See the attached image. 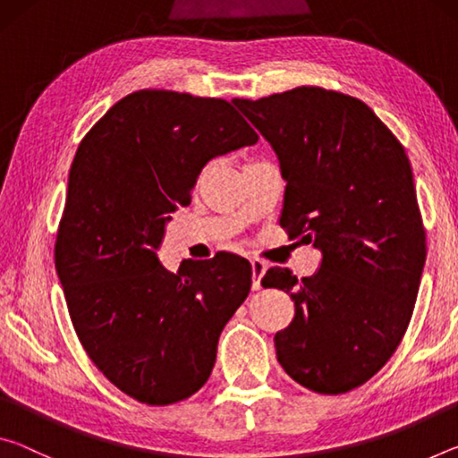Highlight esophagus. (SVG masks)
Masks as SVG:
<instances>
[{
  "mask_svg": "<svg viewBox=\"0 0 458 458\" xmlns=\"http://www.w3.org/2000/svg\"><path fill=\"white\" fill-rule=\"evenodd\" d=\"M250 265H252V291H259L260 289V278L265 276L267 273V262L260 260V259H250Z\"/></svg>",
  "mask_w": 458,
  "mask_h": 458,
  "instance_id": "obj_1",
  "label": "esophagus"
}]
</instances>
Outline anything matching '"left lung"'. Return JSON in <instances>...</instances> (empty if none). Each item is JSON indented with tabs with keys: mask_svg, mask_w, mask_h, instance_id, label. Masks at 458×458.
I'll return each instance as SVG.
<instances>
[{
	"mask_svg": "<svg viewBox=\"0 0 458 458\" xmlns=\"http://www.w3.org/2000/svg\"><path fill=\"white\" fill-rule=\"evenodd\" d=\"M232 103L281 164L278 222L321 252L311 276L275 267L262 278L294 303L275 335L276 360L309 390L350 392L396 352L420 286L424 228L404 147L366 103L341 92L299 87Z\"/></svg>",
	"mask_w": 458,
	"mask_h": 458,
	"instance_id": "obj_1",
	"label": "left lung"
}]
</instances>
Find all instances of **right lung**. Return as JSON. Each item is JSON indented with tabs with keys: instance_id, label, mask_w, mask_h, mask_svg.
I'll list each match as a JSON object with an SVG mask.
<instances>
[{
	"instance_id": "right-lung-1",
	"label": "right lung",
	"mask_w": 458,
	"mask_h": 458,
	"mask_svg": "<svg viewBox=\"0 0 458 458\" xmlns=\"http://www.w3.org/2000/svg\"><path fill=\"white\" fill-rule=\"evenodd\" d=\"M257 141L228 100L137 90L74 155L56 273L89 358L143 404H175L208 382L224 325L250 293L242 257L185 259L174 275L157 252L208 161Z\"/></svg>"
}]
</instances>
